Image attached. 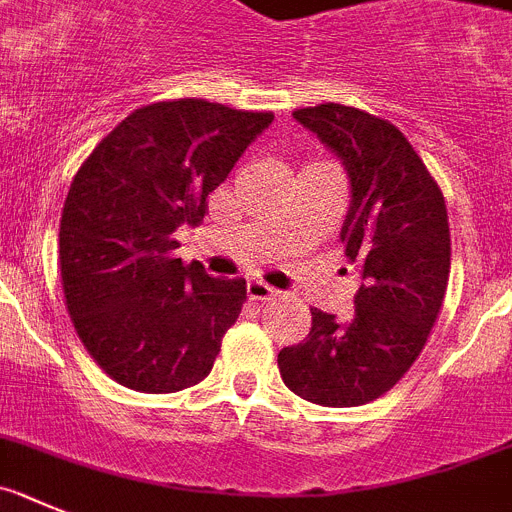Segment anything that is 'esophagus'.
I'll use <instances>...</instances> for the list:
<instances>
[{"instance_id": "1", "label": "esophagus", "mask_w": 512, "mask_h": 512, "mask_svg": "<svg viewBox=\"0 0 512 512\" xmlns=\"http://www.w3.org/2000/svg\"><path fill=\"white\" fill-rule=\"evenodd\" d=\"M247 296H250V301H270V298L278 296V290L270 288L267 283H262V280H247Z\"/></svg>"}]
</instances>
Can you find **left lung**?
<instances>
[{"instance_id": "1", "label": "left lung", "mask_w": 512, "mask_h": 512, "mask_svg": "<svg viewBox=\"0 0 512 512\" xmlns=\"http://www.w3.org/2000/svg\"><path fill=\"white\" fill-rule=\"evenodd\" d=\"M293 119L347 170L352 199L339 237L362 283L349 321L311 308L306 342L280 349V377L303 400L352 408L388 393L431 334L449 283L446 204L385 119L342 104L298 109Z\"/></svg>"}]
</instances>
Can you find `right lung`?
Masks as SVG:
<instances>
[{"label":"right lung","instance_id":"1","mask_svg":"<svg viewBox=\"0 0 512 512\" xmlns=\"http://www.w3.org/2000/svg\"><path fill=\"white\" fill-rule=\"evenodd\" d=\"M270 122L204 99L158 101L122 119L73 178L58 239L66 306L124 388L176 393L214 367L247 285L183 265L176 229L204 222L209 193Z\"/></svg>","mask_w":512,"mask_h":512}]
</instances>
